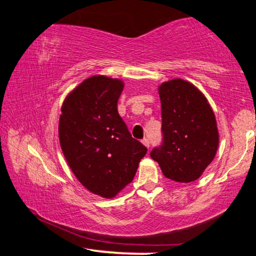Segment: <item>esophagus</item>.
Listing matches in <instances>:
<instances>
[{
	"label": "esophagus",
	"mask_w": 256,
	"mask_h": 256,
	"mask_svg": "<svg viewBox=\"0 0 256 256\" xmlns=\"http://www.w3.org/2000/svg\"><path fill=\"white\" fill-rule=\"evenodd\" d=\"M142 144H144L146 148L149 149V146H150V141L148 140V138H144V140H142Z\"/></svg>",
	"instance_id": "esophagus-1"
}]
</instances>
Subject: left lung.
<instances>
[{
  "label": "left lung",
  "mask_w": 256,
  "mask_h": 256,
  "mask_svg": "<svg viewBox=\"0 0 256 256\" xmlns=\"http://www.w3.org/2000/svg\"><path fill=\"white\" fill-rule=\"evenodd\" d=\"M162 102V146L151 151L167 178L194 182L209 166L219 146L214 112L198 88L180 79L158 86Z\"/></svg>",
  "instance_id": "left-lung-1"
}]
</instances>
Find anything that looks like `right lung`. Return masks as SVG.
<instances>
[{
  "label": "right lung",
  "mask_w": 256,
  "mask_h": 256,
  "mask_svg": "<svg viewBox=\"0 0 256 256\" xmlns=\"http://www.w3.org/2000/svg\"><path fill=\"white\" fill-rule=\"evenodd\" d=\"M124 81L92 76L72 89L60 107V149L89 192L115 198L133 180L146 148L133 138L118 112Z\"/></svg>",
  "instance_id": "right-lung-1"
}]
</instances>
